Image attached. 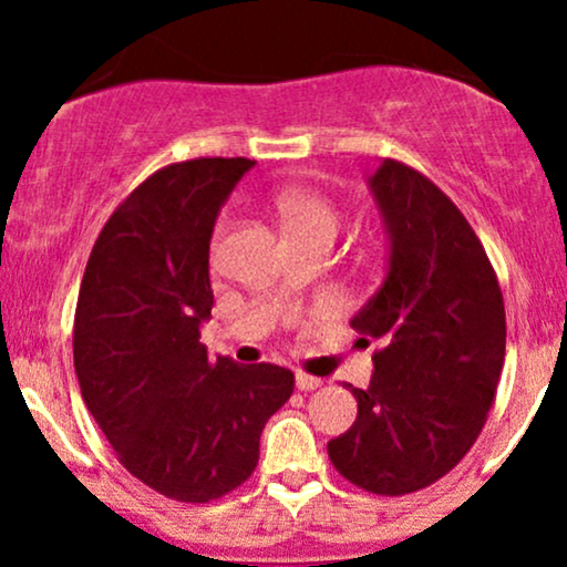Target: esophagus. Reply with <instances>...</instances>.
<instances>
[{"label": "esophagus", "instance_id": "obj_1", "mask_svg": "<svg viewBox=\"0 0 567 567\" xmlns=\"http://www.w3.org/2000/svg\"><path fill=\"white\" fill-rule=\"evenodd\" d=\"M296 386L301 389V392H311V389L322 386V379H317V375H306V373H296Z\"/></svg>", "mask_w": 567, "mask_h": 567}]
</instances>
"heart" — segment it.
<instances>
[{
    "instance_id": "1",
    "label": "heart",
    "mask_w": 567,
    "mask_h": 567,
    "mask_svg": "<svg viewBox=\"0 0 567 567\" xmlns=\"http://www.w3.org/2000/svg\"><path fill=\"white\" fill-rule=\"evenodd\" d=\"M275 210L292 245L317 237L336 239L338 226H341L336 207L309 188H282L275 197ZM224 226L226 220L218 226V237L224 234Z\"/></svg>"
}]
</instances>
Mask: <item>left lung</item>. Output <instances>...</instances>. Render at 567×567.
I'll return each instance as SVG.
<instances>
[{
    "label": "left lung",
    "mask_w": 567,
    "mask_h": 567,
    "mask_svg": "<svg viewBox=\"0 0 567 567\" xmlns=\"http://www.w3.org/2000/svg\"><path fill=\"white\" fill-rule=\"evenodd\" d=\"M386 234L381 288L351 317L379 338L357 421L328 442L349 483L402 496L437 483L483 432L504 368L506 317L477 234L432 181L383 159L368 178Z\"/></svg>",
    "instance_id": "left-lung-1"
}]
</instances>
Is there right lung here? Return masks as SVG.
I'll list each match as a JSON object with an SVG mask.
<instances>
[{"label":"right lung","instance_id":"add662e5","mask_svg":"<svg viewBox=\"0 0 567 567\" xmlns=\"http://www.w3.org/2000/svg\"><path fill=\"white\" fill-rule=\"evenodd\" d=\"M252 159L154 173L106 220L74 317L82 400L125 470L162 496L220 498L250 477L266 421L292 394L288 368L207 360L210 239Z\"/></svg>","mask_w":567,"mask_h":567}]
</instances>
